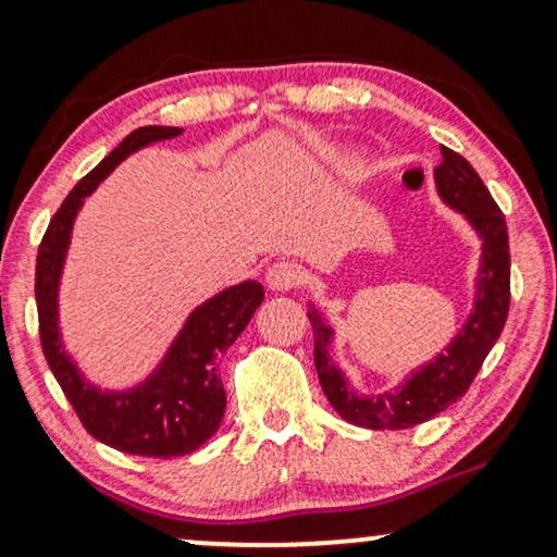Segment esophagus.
<instances>
[{
  "label": "esophagus",
  "instance_id": "1",
  "mask_svg": "<svg viewBox=\"0 0 557 557\" xmlns=\"http://www.w3.org/2000/svg\"><path fill=\"white\" fill-rule=\"evenodd\" d=\"M267 285L272 290H293V287L300 285V270L293 261H274V264L267 270Z\"/></svg>",
  "mask_w": 557,
  "mask_h": 557
}]
</instances>
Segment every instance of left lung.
Instances as JSON below:
<instances>
[{"label":"left lung","mask_w":557,"mask_h":557,"mask_svg":"<svg viewBox=\"0 0 557 557\" xmlns=\"http://www.w3.org/2000/svg\"><path fill=\"white\" fill-rule=\"evenodd\" d=\"M434 183L440 198L447 207L461 212L482 238L474 311L447 345L445 354L424 363L400 387L367 398L348 385L345 374L330 359V343L335 332L319 317L314 306L309 309L311 330H314V363L324 395L345 421L367 430H408L461 400L508 319L510 251L500 207L490 196L476 170L445 146L443 162L434 168Z\"/></svg>","instance_id":"8db88e82"}]
</instances>
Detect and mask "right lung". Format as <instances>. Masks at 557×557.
Returning a JSON list of instances; mask_svg holds the SVG:
<instances>
[{
    "label": "right lung",
    "mask_w": 557,
    "mask_h": 557,
    "mask_svg": "<svg viewBox=\"0 0 557 557\" xmlns=\"http://www.w3.org/2000/svg\"><path fill=\"white\" fill-rule=\"evenodd\" d=\"M183 127L146 125L133 131L83 181L70 190L49 222L36 257L38 335L49 369L78 419L99 443L144 458H175L194 453L220 430L225 417V387L216 376V361L238 341L264 300L257 280L227 287L185 319L181 335L170 345L157 372L131 389H99L70 359L60 335V277L65 267L73 222L83 198L94 194L123 159L144 146L181 136Z\"/></svg>",
    "instance_id": "add662e5"
}]
</instances>
